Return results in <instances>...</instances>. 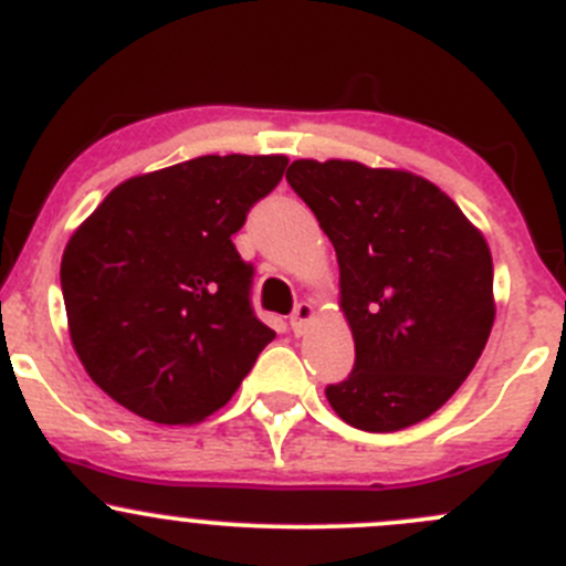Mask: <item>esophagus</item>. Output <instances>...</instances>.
Segmentation results:
<instances>
[{
    "label": "esophagus",
    "mask_w": 566,
    "mask_h": 566,
    "mask_svg": "<svg viewBox=\"0 0 566 566\" xmlns=\"http://www.w3.org/2000/svg\"><path fill=\"white\" fill-rule=\"evenodd\" d=\"M312 317H315V306L301 301V304H295L293 315H290V326H293L295 334H304L306 326L312 323Z\"/></svg>",
    "instance_id": "1"
}]
</instances>
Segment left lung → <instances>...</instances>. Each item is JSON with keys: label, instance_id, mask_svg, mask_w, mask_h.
Segmentation results:
<instances>
[{"label": "left lung", "instance_id": "1", "mask_svg": "<svg viewBox=\"0 0 566 566\" xmlns=\"http://www.w3.org/2000/svg\"><path fill=\"white\" fill-rule=\"evenodd\" d=\"M287 182L337 251L354 334V370L328 384V403L373 434L426 420L462 387L495 323L484 234L409 171L295 160Z\"/></svg>", "mask_w": 566, "mask_h": 566}]
</instances>
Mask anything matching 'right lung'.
I'll use <instances>...</instances> for the list:
<instances>
[{
  "label": "right lung",
  "mask_w": 566,
  "mask_h": 566,
  "mask_svg": "<svg viewBox=\"0 0 566 566\" xmlns=\"http://www.w3.org/2000/svg\"><path fill=\"white\" fill-rule=\"evenodd\" d=\"M287 168L207 155L120 182L60 262L71 343L124 409L166 426L221 409L276 337L251 310L232 234Z\"/></svg>",
  "instance_id": "right-lung-1"
}]
</instances>
